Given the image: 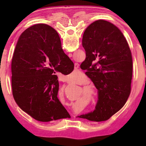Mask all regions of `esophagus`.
<instances>
[{"label": "esophagus", "instance_id": "obj_1", "mask_svg": "<svg viewBox=\"0 0 146 146\" xmlns=\"http://www.w3.org/2000/svg\"><path fill=\"white\" fill-rule=\"evenodd\" d=\"M78 68H79V64L78 63H75V70L76 71H80Z\"/></svg>", "mask_w": 146, "mask_h": 146}]
</instances>
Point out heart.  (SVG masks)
<instances>
[{
  "mask_svg": "<svg viewBox=\"0 0 146 146\" xmlns=\"http://www.w3.org/2000/svg\"><path fill=\"white\" fill-rule=\"evenodd\" d=\"M75 75L76 74L73 71L72 73H71L70 75L68 76V80H69L71 83H76V80L75 79V77H76ZM86 80L84 79L83 80H82L81 82H80L78 84L80 85H84L86 84ZM82 96H83V98L85 99V100H87L89 101L95 100V98H97L98 96V92L97 90H96L94 86H92L90 85H86L82 87V90L81 91V94H80L77 99L79 100L80 98H81Z\"/></svg>",
  "mask_w": 146,
  "mask_h": 146,
  "instance_id": "1",
  "label": "heart"
}]
</instances>
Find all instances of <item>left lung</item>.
<instances>
[{"mask_svg":"<svg viewBox=\"0 0 146 146\" xmlns=\"http://www.w3.org/2000/svg\"><path fill=\"white\" fill-rule=\"evenodd\" d=\"M82 46L86 59L80 68L88 65L85 74L97 88L98 100L93 112L80 117L107 120L123 107L131 94V51L121 31L104 20L96 21L86 29Z\"/></svg>","mask_w":146,"mask_h":146,"instance_id":"1","label":"left lung"}]
</instances>
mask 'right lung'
Listing matches in <instances>:
<instances>
[{"mask_svg":"<svg viewBox=\"0 0 146 146\" xmlns=\"http://www.w3.org/2000/svg\"><path fill=\"white\" fill-rule=\"evenodd\" d=\"M62 61L59 62V58ZM74 64L61 48L58 33L47 24L29 27L18 39L11 64L14 100L40 122L70 118L58 98L56 71L66 75Z\"/></svg>","mask_w":146,"mask_h":146,"instance_id":"add662e5","label":"right lung"}]
</instances>
